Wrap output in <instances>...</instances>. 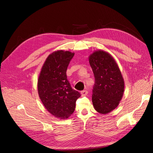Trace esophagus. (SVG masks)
<instances>
[{
    "label": "esophagus",
    "instance_id": "esophagus-1",
    "mask_svg": "<svg viewBox=\"0 0 153 153\" xmlns=\"http://www.w3.org/2000/svg\"><path fill=\"white\" fill-rule=\"evenodd\" d=\"M87 91H85V90H84V91H81V95L82 96H85V95H87Z\"/></svg>",
    "mask_w": 153,
    "mask_h": 153
}]
</instances>
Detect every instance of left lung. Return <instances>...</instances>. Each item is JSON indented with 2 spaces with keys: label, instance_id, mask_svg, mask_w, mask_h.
I'll return each mask as SVG.
<instances>
[{
  "label": "left lung",
  "instance_id": "left-lung-1",
  "mask_svg": "<svg viewBox=\"0 0 153 153\" xmlns=\"http://www.w3.org/2000/svg\"><path fill=\"white\" fill-rule=\"evenodd\" d=\"M89 61L95 77L93 106L99 114H107L118 107L123 97V77L115 59L107 51H94Z\"/></svg>",
  "mask_w": 153,
  "mask_h": 153
}]
</instances>
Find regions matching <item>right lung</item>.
<instances>
[{
	"label": "right lung",
	"instance_id": "add662e5",
	"mask_svg": "<svg viewBox=\"0 0 153 153\" xmlns=\"http://www.w3.org/2000/svg\"><path fill=\"white\" fill-rule=\"evenodd\" d=\"M74 53L58 50L48 56L38 77L37 88L46 109L56 118L67 119L73 114L80 93L72 89L66 71Z\"/></svg>",
	"mask_w": 153,
	"mask_h": 153
}]
</instances>
